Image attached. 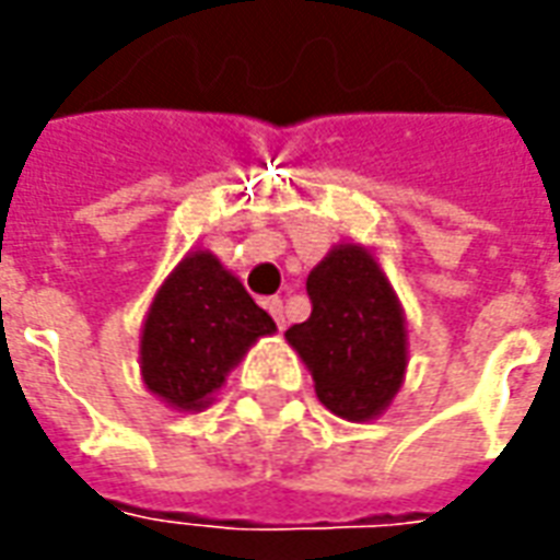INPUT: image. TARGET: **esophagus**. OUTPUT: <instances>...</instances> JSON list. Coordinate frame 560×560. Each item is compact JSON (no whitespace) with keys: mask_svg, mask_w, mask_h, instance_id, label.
Instances as JSON below:
<instances>
[{"mask_svg":"<svg viewBox=\"0 0 560 560\" xmlns=\"http://www.w3.org/2000/svg\"><path fill=\"white\" fill-rule=\"evenodd\" d=\"M267 312L272 315V320H276V327L284 329V303H281L279 296H269Z\"/></svg>","mask_w":560,"mask_h":560,"instance_id":"obj_1","label":"esophagus"}]
</instances>
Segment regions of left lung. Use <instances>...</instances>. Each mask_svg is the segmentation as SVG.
Segmentation results:
<instances>
[{
    "instance_id": "left-lung-1",
    "label": "left lung",
    "mask_w": 560,
    "mask_h": 560,
    "mask_svg": "<svg viewBox=\"0 0 560 560\" xmlns=\"http://www.w3.org/2000/svg\"><path fill=\"white\" fill-rule=\"evenodd\" d=\"M305 291L312 315L284 339L308 365L324 408L341 420H372L399 393L408 365L396 293L360 245L332 248L312 269Z\"/></svg>"
}]
</instances>
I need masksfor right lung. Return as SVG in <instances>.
Segmentation results:
<instances>
[{
  "instance_id": "add662e5",
  "label": "right lung",
  "mask_w": 560,
  "mask_h": 560,
  "mask_svg": "<svg viewBox=\"0 0 560 560\" xmlns=\"http://www.w3.org/2000/svg\"><path fill=\"white\" fill-rule=\"evenodd\" d=\"M269 332H276L272 317L240 279L219 257L195 252L173 269L149 308L140 336L143 381L173 408L200 411L243 353Z\"/></svg>"
}]
</instances>
